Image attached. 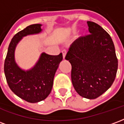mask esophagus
<instances>
[{"instance_id": "esophagus-1", "label": "esophagus", "mask_w": 124, "mask_h": 124, "mask_svg": "<svg viewBox=\"0 0 124 124\" xmlns=\"http://www.w3.org/2000/svg\"><path fill=\"white\" fill-rule=\"evenodd\" d=\"M62 55H63V58L64 59L65 56H66V53H67V52H66V50H63L62 51Z\"/></svg>"}]
</instances>
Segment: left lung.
<instances>
[{
  "label": "left lung",
  "mask_w": 124,
  "mask_h": 124,
  "mask_svg": "<svg viewBox=\"0 0 124 124\" xmlns=\"http://www.w3.org/2000/svg\"><path fill=\"white\" fill-rule=\"evenodd\" d=\"M87 24L90 34L76 39L65 59L72 65V82L77 93L86 98L95 99L114 82L118 62L109 34L93 22Z\"/></svg>",
  "instance_id": "1"
}]
</instances>
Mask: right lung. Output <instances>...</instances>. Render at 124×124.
Instances as JSON below:
<instances>
[{
    "instance_id": "right-lung-1",
    "label": "right lung",
    "mask_w": 124,
    "mask_h": 124,
    "mask_svg": "<svg viewBox=\"0 0 124 124\" xmlns=\"http://www.w3.org/2000/svg\"><path fill=\"white\" fill-rule=\"evenodd\" d=\"M40 24H31L16 33L10 42L4 60V74L9 88L16 96L31 103L44 100L50 94L55 73L63 58L62 53L57 56L43 53L35 66L26 72L15 63L14 52L18 42L24 36L40 32Z\"/></svg>"
}]
</instances>
